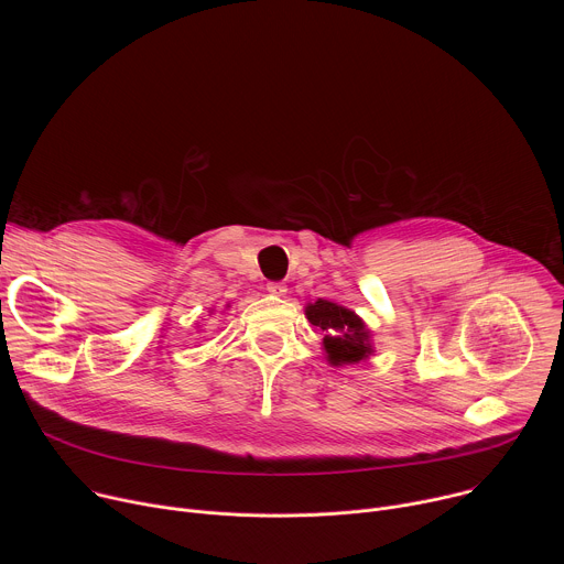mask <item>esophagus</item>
I'll return each mask as SVG.
<instances>
[{
    "label": "esophagus",
    "instance_id": "1",
    "mask_svg": "<svg viewBox=\"0 0 564 564\" xmlns=\"http://www.w3.org/2000/svg\"><path fill=\"white\" fill-rule=\"evenodd\" d=\"M270 294H276V296H283L288 292V285L281 283V281H270L268 288H265Z\"/></svg>",
    "mask_w": 564,
    "mask_h": 564
}]
</instances>
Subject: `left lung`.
<instances>
[{
    "label": "left lung",
    "mask_w": 564,
    "mask_h": 564,
    "mask_svg": "<svg viewBox=\"0 0 564 564\" xmlns=\"http://www.w3.org/2000/svg\"><path fill=\"white\" fill-rule=\"evenodd\" d=\"M305 314L312 326L324 330V348L333 366L357 364L372 352L364 321L352 310L318 299L305 307Z\"/></svg>",
    "instance_id": "left-lung-1"
}]
</instances>
